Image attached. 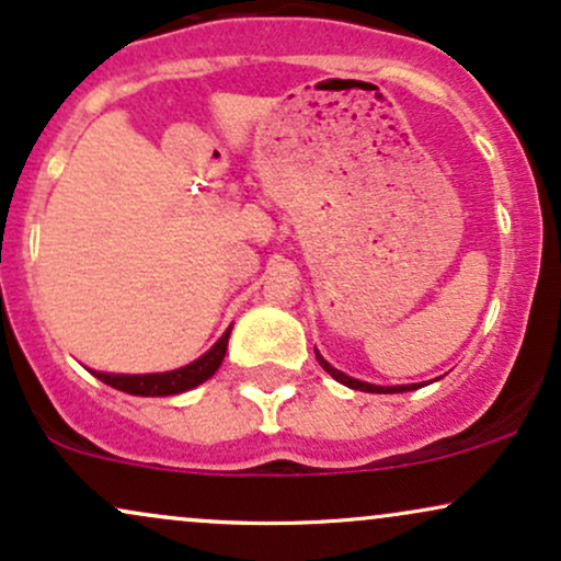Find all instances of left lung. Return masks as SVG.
I'll return each instance as SVG.
<instances>
[{
  "label": "left lung",
  "instance_id": "8db88e82",
  "mask_svg": "<svg viewBox=\"0 0 561 561\" xmlns=\"http://www.w3.org/2000/svg\"><path fill=\"white\" fill-rule=\"evenodd\" d=\"M313 351H317V347H313ZM317 362H319L321 369L327 371V375H332L334 379H337V382H343L345 388L364 390V392H405V390H416V385H392V388H379V385H369V382H362V379L347 377V375H343V371H337V369H334V366L327 364L324 358L319 356V351H317Z\"/></svg>",
  "mask_w": 561,
  "mask_h": 561
}]
</instances>
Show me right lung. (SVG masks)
I'll list each match as a JSON object with an SVG mask.
<instances>
[{
  "instance_id": "obj_1",
  "label": "right lung",
  "mask_w": 561,
  "mask_h": 561,
  "mask_svg": "<svg viewBox=\"0 0 561 561\" xmlns=\"http://www.w3.org/2000/svg\"><path fill=\"white\" fill-rule=\"evenodd\" d=\"M229 332L231 330L224 332L221 340L205 356L176 371H163V375H102V371H94V377L115 390L131 392V396H176V392L197 388L205 379L216 375L224 356H227Z\"/></svg>"
}]
</instances>
